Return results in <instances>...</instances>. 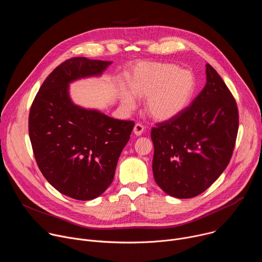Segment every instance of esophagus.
I'll list each match as a JSON object with an SVG mask.
<instances>
[{"instance_id":"1","label":"esophagus","mask_w":262,"mask_h":262,"mask_svg":"<svg viewBox=\"0 0 262 262\" xmlns=\"http://www.w3.org/2000/svg\"><path fill=\"white\" fill-rule=\"evenodd\" d=\"M144 129H145L144 125H142L141 123H136V124H135V127H134V134H135L136 136H141V135L143 134Z\"/></svg>"}]
</instances>
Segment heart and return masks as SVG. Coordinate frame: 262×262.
<instances>
[{
	"label": "heart",
	"instance_id": "b5f03b06",
	"mask_svg": "<svg viewBox=\"0 0 262 262\" xmlns=\"http://www.w3.org/2000/svg\"><path fill=\"white\" fill-rule=\"evenodd\" d=\"M130 90L121 88V103L133 110L136 96L146 98L147 114L158 121H168L188 106L196 88L193 73L178 65L164 62L138 64L128 77Z\"/></svg>",
	"mask_w": 262,
	"mask_h": 262
}]
</instances>
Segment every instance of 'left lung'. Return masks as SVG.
<instances>
[{
    "mask_svg": "<svg viewBox=\"0 0 262 262\" xmlns=\"http://www.w3.org/2000/svg\"><path fill=\"white\" fill-rule=\"evenodd\" d=\"M237 130L236 101L219 73L206 64V85L191 105L151 129L156 182L175 198L200 195L228 166Z\"/></svg>",
    "mask_w": 262,
    "mask_h": 262,
    "instance_id": "1",
    "label": "left lung"
}]
</instances>
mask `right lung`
<instances>
[{
    "label": "right lung",
    "mask_w": 262,
    "mask_h": 262,
    "mask_svg": "<svg viewBox=\"0 0 262 262\" xmlns=\"http://www.w3.org/2000/svg\"><path fill=\"white\" fill-rule=\"evenodd\" d=\"M111 63L85 57L64 61L46 79L30 108L37 165L57 191L77 200L95 199L108 188L135 125L76 105L69 97V83L100 76Z\"/></svg>",
    "instance_id": "right-lung-1"
}]
</instances>
